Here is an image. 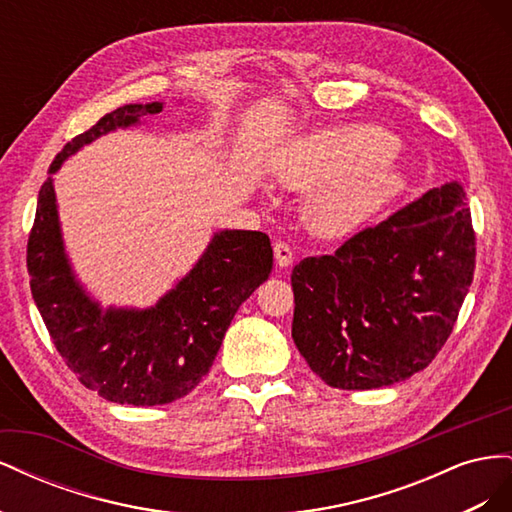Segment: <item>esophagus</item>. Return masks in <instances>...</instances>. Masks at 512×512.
<instances>
[{
	"label": "esophagus",
	"mask_w": 512,
	"mask_h": 512,
	"mask_svg": "<svg viewBox=\"0 0 512 512\" xmlns=\"http://www.w3.org/2000/svg\"><path fill=\"white\" fill-rule=\"evenodd\" d=\"M273 254H275V262H277V267H290L292 265V260H294V256H292V247L288 245V243H284V241H280V243H275V247H273Z\"/></svg>",
	"instance_id": "esophagus-1"
}]
</instances>
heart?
Here are the masks:
<instances>
[{
  "instance_id": "obj_1",
  "label": "heart",
  "mask_w": 512,
  "mask_h": 512,
  "mask_svg": "<svg viewBox=\"0 0 512 512\" xmlns=\"http://www.w3.org/2000/svg\"><path fill=\"white\" fill-rule=\"evenodd\" d=\"M395 153L397 138L378 126L322 128L294 138L273 175L288 190H316L307 207L309 226L337 237L361 226L404 188Z\"/></svg>"
}]
</instances>
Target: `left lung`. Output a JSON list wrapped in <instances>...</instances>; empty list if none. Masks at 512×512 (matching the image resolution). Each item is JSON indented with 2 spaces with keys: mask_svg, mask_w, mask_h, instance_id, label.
<instances>
[{
  "mask_svg": "<svg viewBox=\"0 0 512 512\" xmlns=\"http://www.w3.org/2000/svg\"><path fill=\"white\" fill-rule=\"evenodd\" d=\"M459 181L292 269V339L333 389L367 391L423 371L451 335L474 277L476 237Z\"/></svg>",
  "mask_w": 512,
  "mask_h": 512,
  "instance_id": "1",
  "label": "left lung"
}]
</instances>
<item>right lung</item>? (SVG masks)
<instances>
[{
  "label": "right lung",
  "instance_id": "1",
  "mask_svg": "<svg viewBox=\"0 0 512 512\" xmlns=\"http://www.w3.org/2000/svg\"><path fill=\"white\" fill-rule=\"evenodd\" d=\"M162 102L126 104L57 153L38 194L27 271L38 312L61 359L113 404L162 406L188 395L218 356L239 305L267 280L271 241L258 230H220L185 277L151 307H108L76 280L61 237L53 175L70 156L117 128L162 113Z\"/></svg>",
  "mask_w": 512,
  "mask_h": 512
}]
</instances>
